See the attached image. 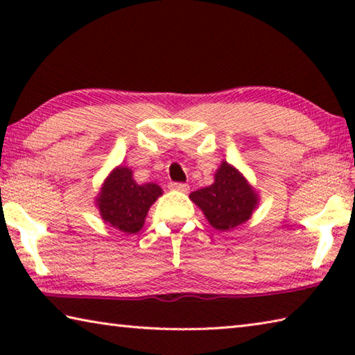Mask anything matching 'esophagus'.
Masks as SVG:
<instances>
[{
    "label": "esophagus",
    "instance_id": "obj_1",
    "mask_svg": "<svg viewBox=\"0 0 355 355\" xmlns=\"http://www.w3.org/2000/svg\"><path fill=\"white\" fill-rule=\"evenodd\" d=\"M169 188L173 191H180V192H188L189 186L184 184V183H171Z\"/></svg>",
    "mask_w": 355,
    "mask_h": 355
}]
</instances>
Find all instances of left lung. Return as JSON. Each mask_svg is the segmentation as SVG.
<instances>
[{
    "label": "left lung",
    "instance_id": "1",
    "mask_svg": "<svg viewBox=\"0 0 355 355\" xmlns=\"http://www.w3.org/2000/svg\"><path fill=\"white\" fill-rule=\"evenodd\" d=\"M189 199L205 214L209 225L227 232L244 224L260 205V196L235 166L222 161L213 184L191 192Z\"/></svg>",
    "mask_w": 355,
    "mask_h": 355
}]
</instances>
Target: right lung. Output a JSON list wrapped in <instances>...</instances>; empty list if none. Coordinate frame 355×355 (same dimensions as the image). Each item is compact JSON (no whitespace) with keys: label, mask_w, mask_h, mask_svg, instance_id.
Listing matches in <instances>:
<instances>
[{"label":"right lung","mask_w":355,"mask_h":355,"mask_svg":"<svg viewBox=\"0 0 355 355\" xmlns=\"http://www.w3.org/2000/svg\"><path fill=\"white\" fill-rule=\"evenodd\" d=\"M163 196L156 183H136L133 171L117 166L101 184L95 207L105 224L123 233H137L144 227L150 207Z\"/></svg>","instance_id":"right-lung-1"}]
</instances>
